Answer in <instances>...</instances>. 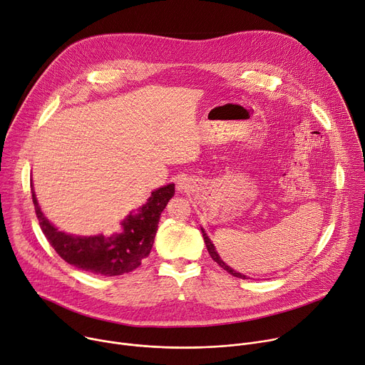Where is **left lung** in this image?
<instances>
[{
	"mask_svg": "<svg viewBox=\"0 0 365 365\" xmlns=\"http://www.w3.org/2000/svg\"><path fill=\"white\" fill-rule=\"evenodd\" d=\"M202 236H204V240H205V245H207V249H208V252H210V255H211V257L220 264V267L224 269V271H227L228 274H231L233 277H237V278H242V279H247L245 275H242V274H239V272H236L235 269H231L230 267H227V264L221 260V257L218 256V253L215 252V247H214V245L211 243V240L208 239V236L205 235V231L202 230Z\"/></svg>",
	"mask_w": 365,
	"mask_h": 365,
	"instance_id": "left-lung-1",
	"label": "left lung"
}]
</instances>
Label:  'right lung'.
<instances>
[{"label": "right lung", "mask_w": 365, "mask_h": 365, "mask_svg": "<svg viewBox=\"0 0 365 365\" xmlns=\"http://www.w3.org/2000/svg\"><path fill=\"white\" fill-rule=\"evenodd\" d=\"M175 195V185H168L151 192L140 212L129 215L123 222L122 233L115 237H76L55 228L42 214L35 192L33 205L41 228L55 252L73 267L96 275H123L137 269L153 247L163 210Z\"/></svg>", "instance_id": "1"}]
</instances>
